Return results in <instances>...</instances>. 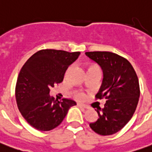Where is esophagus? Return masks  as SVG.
<instances>
[{
  "instance_id": "1",
  "label": "esophagus",
  "mask_w": 152,
  "mask_h": 152,
  "mask_svg": "<svg viewBox=\"0 0 152 152\" xmlns=\"http://www.w3.org/2000/svg\"><path fill=\"white\" fill-rule=\"evenodd\" d=\"M77 106L79 107H80V108H83V109H88V106H85V105H83V104H81V103H78L77 104Z\"/></svg>"
}]
</instances>
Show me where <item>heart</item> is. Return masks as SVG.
Listing matches in <instances>:
<instances>
[{
	"label": "heart",
	"instance_id": "heart-1",
	"mask_svg": "<svg viewBox=\"0 0 152 152\" xmlns=\"http://www.w3.org/2000/svg\"><path fill=\"white\" fill-rule=\"evenodd\" d=\"M92 68H96V69H99V67H98L97 65H95V64H94V65H91V66L89 67V69H92ZM76 97L78 99H83V97H84V95H83V94L82 92H76Z\"/></svg>",
	"mask_w": 152,
	"mask_h": 152
}]
</instances>
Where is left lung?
<instances>
[{
  "mask_svg": "<svg viewBox=\"0 0 152 152\" xmlns=\"http://www.w3.org/2000/svg\"><path fill=\"white\" fill-rule=\"evenodd\" d=\"M103 72V80L96 99H106L104 108L96 110L99 119L91 129L102 136L120 131L132 118L139 101L140 84L133 67L125 57L106 51L86 52Z\"/></svg>",
  "mask_w": 152,
  "mask_h": 152,
  "instance_id": "obj_1",
  "label": "left lung"
}]
</instances>
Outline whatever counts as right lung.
I'll list each match as a JSON object with an SVG mask.
<instances>
[{"label":"right lung","instance_id":"obj_1","mask_svg":"<svg viewBox=\"0 0 152 152\" xmlns=\"http://www.w3.org/2000/svg\"><path fill=\"white\" fill-rule=\"evenodd\" d=\"M80 52L41 50L23 64L15 85V100L19 110L27 123L40 131L57 127L69 109L76 106L70 99L58 101L50 95V88L61 83L70 64Z\"/></svg>","mask_w":152,"mask_h":152}]
</instances>
